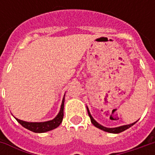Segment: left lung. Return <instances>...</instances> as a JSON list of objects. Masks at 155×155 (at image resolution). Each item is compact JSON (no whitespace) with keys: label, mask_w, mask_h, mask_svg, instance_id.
<instances>
[{"label":"left lung","mask_w":155,"mask_h":155,"mask_svg":"<svg viewBox=\"0 0 155 155\" xmlns=\"http://www.w3.org/2000/svg\"><path fill=\"white\" fill-rule=\"evenodd\" d=\"M87 111H88V114H89V116L91 118V123L94 124V126L97 127L99 129H101V130H104V131H106V132H109V133H113V134H119L121 133V132H123L127 129H129L130 127H131L132 125H134V124L136 123V122H134L133 124H127V125H123V126H120V127H117V128H106V127H104L101 125L100 124H98L95 120L93 119V117L91 116V113H90V111H89V109L87 108Z\"/></svg>","instance_id":"left-lung-1"}]
</instances>
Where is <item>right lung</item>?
I'll return each instance as SVG.
<instances>
[{
	"label": "right lung",
	"mask_w": 155,
	"mask_h": 155,
	"mask_svg": "<svg viewBox=\"0 0 155 155\" xmlns=\"http://www.w3.org/2000/svg\"><path fill=\"white\" fill-rule=\"evenodd\" d=\"M64 98H63L62 101V104H61V110L57 114V116L54 118V120H50V121H46V122H41V123H31V122H25L23 120H18L15 118V120L18 121L19 123L21 124L22 126L25 127V129L31 130L32 132L35 133H44V132H47L50 130H52L57 128L62 122L63 120V116H64Z\"/></svg>",
	"instance_id": "1"
}]
</instances>
